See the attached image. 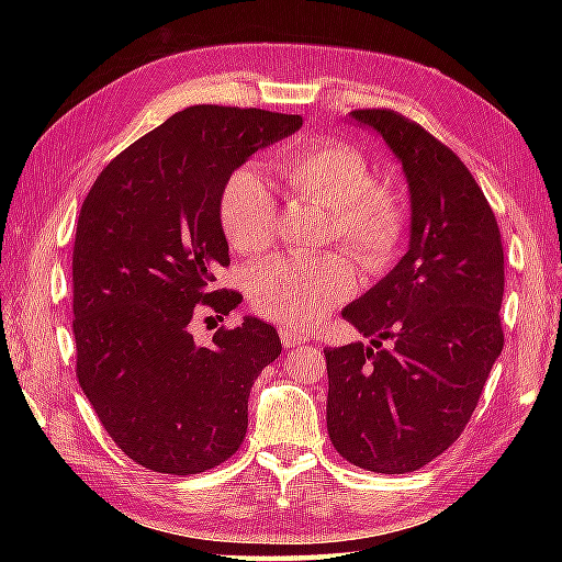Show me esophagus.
<instances>
[{"mask_svg":"<svg viewBox=\"0 0 562 562\" xmlns=\"http://www.w3.org/2000/svg\"><path fill=\"white\" fill-rule=\"evenodd\" d=\"M280 340L284 348H296V345L306 342V333L304 330H296V328H280Z\"/></svg>","mask_w":562,"mask_h":562,"instance_id":"esophagus-1","label":"esophagus"}]
</instances>
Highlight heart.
Listing matches in <instances>:
<instances>
[{
  "mask_svg": "<svg viewBox=\"0 0 562 562\" xmlns=\"http://www.w3.org/2000/svg\"><path fill=\"white\" fill-rule=\"evenodd\" d=\"M280 178L294 198L328 210L324 241L340 246L369 274L386 272L408 236V200L396 186L374 181L372 166L342 142H302L280 159ZM217 217L238 254H260L278 232V202L254 166L224 178ZM355 290V270L338 254L282 256L248 274V296L260 316L282 326L308 328Z\"/></svg>",
  "mask_w": 562,
  "mask_h": 562,
  "instance_id": "1",
  "label": "heart"
}]
</instances>
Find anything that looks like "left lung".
<instances>
[{
  "instance_id": "left-lung-1",
  "label": "left lung",
  "mask_w": 562,
  "mask_h": 562,
  "mask_svg": "<svg viewBox=\"0 0 562 562\" xmlns=\"http://www.w3.org/2000/svg\"><path fill=\"white\" fill-rule=\"evenodd\" d=\"M352 117L401 159L413 226L398 266L342 308L372 348L324 350L328 435L360 469L408 473L461 437L503 352V238L481 186L445 142L391 109Z\"/></svg>"
}]
</instances>
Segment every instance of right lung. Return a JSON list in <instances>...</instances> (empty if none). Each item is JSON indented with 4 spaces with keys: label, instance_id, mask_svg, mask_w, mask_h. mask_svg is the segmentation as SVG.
Segmentation results:
<instances>
[{
    "label": "right lung",
    "instance_id": "1",
    "mask_svg": "<svg viewBox=\"0 0 562 562\" xmlns=\"http://www.w3.org/2000/svg\"><path fill=\"white\" fill-rule=\"evenodd\" d=\"M300 115L188 105L105 166L83 198L71 250L77 379L127 459L190 475L234 457L248 393L282 352L258 318L198 345L188 324L241 302L217 290L229 246L217 217L224 178Z\"/></svg>",
    "mask_w": 562,
    "mask_h": 562
}]
</instances>
